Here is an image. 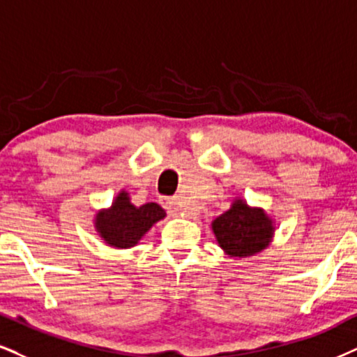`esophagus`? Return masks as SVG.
I'll list each match as a JSON object with an SVG mask.
<instances>
[{"label":"esophagus","instance_id":"1","mask_svg":"<svg viewBox=\"0 0 357 357\" xmlns=\"http://www.w3.org/2000/svg\"><path fill=\"white\" fill-rule=\"evenodd\" d=\"M160 204L170 215H178L180 213V206H178L177 200H175V199H170V197H164V199H160Z\"/></svg>","mask_w":357,"mask_h":357}]
</instances>
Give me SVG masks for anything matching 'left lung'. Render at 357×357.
Returning a JSON list of instances; mask_svg holds the SVG:
<instances>
[{"mask_svg":"<svg viewBox=\"0 0 357 357\" xmlns=\"http://www.w3.org/2000/svg\"><path fill=\"white\" fill-rule=\"evenodd\" d=\"M275 220L261 206H252L236 197L230 208L212 222L215 240L230 258H252L271 245Z\"/></svg>","mask_w":357,"mask_h":357,"instance_id":"8db88e82","label":"left lung"}]
</instances>
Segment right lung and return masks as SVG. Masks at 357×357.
Returning <instances> with one entry per match:
<instances>
[{
	"label": "right lung",
	"instance_id": "add662e5",
	"mask_svg": "<svg viewBox=\"0 0 357 357\" xmlns=\"http://www.w3.org/2000/svg\"><path fill=\"white\" fill-rule=\"evenodd\" d=\"M164 218L165 210L160 205L149 202L135 206L130 202L129 192L121 190L114 197L111 206L96 212L92 222L94 230L105 245L116 250H129Z\"/></svg>",
	"mask_w": 357,
	"mask_h": 357
}]
</instances>
